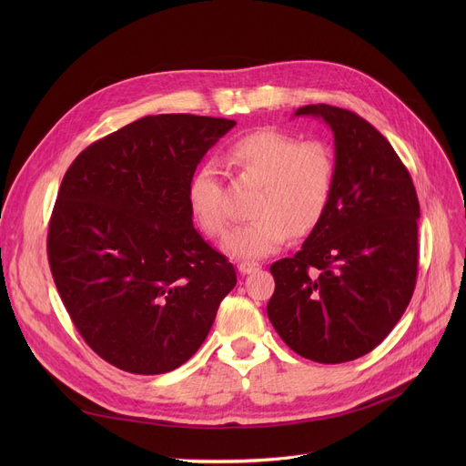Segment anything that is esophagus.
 <instances>
[{
	"instance_id": "esophagus-1",
	"label": "esophagus",
	"mask_w": 466,
	"mask_h": 466,
	"mask_svg": "<svg viewBox=\"0 0 466 466\" xmlns=\"http://www.w3.org/2000/svg\"><path fill=\"white\" fill-rule=\"evenodd\" d=\"M238 270H239L241 274H253V272L260 270V264H258V262H251V260H241V262L238 264Z\"/></svg>"
}]
</instances>
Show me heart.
Masks as SVG:
<instances>
[{
	"label": "heart",
	"mask_w": 466,
	"mask_h": 466,
	"mask_svg": "<svg viewBox=\"0 0 466 466\" xmlns=\"http://www.w3.org/2000/svg\"><path fill=\"white\" fill-rule=\"evenodd\" d=\"M228 160L243 176L258 181L249 223L236 227L225 251L238 258H262L295 236L309 234L325 217L334 190V157L323 141H299L279 130H257L228 147ZM194 223L209 238L225 234L228 194L211 164L194 171L187 187Z\"/></svg>",
	"instance_id": "heart-1"
}]
</instances>
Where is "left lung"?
<instances>
[{
    "instance_id": "left-lung-1",
    "label": "left lung",
    "mask_w": 466,
    "mask_h": 466,
    "mask_svg": "<svg viewBox=\"0 0 466 466\" xmlns=\"http://www.w3.org/2000/svg\"><path fill=\"white\" fill-rule=\"evenodd\" d=\"M334 134V190L302 249L270 266L268 317L304 359L338 364L380 346L418 278L420 200L390 143L353 111L304 106Z\"/></svg>"
}]
</instances>
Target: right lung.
Wrapping results in <instances>:
<instances>
[{"instance_id": "obj_1", "label": "right lung", "mask_w": 466, "mask_h": 466, "mask_svg": "<svg viewBox=\"0 0 466 466\" xmlns=\"http://www.w3.org/2000/svg\"><path fill=\"white\" fill-rule=\"evenodd\" d=\"M236 120L151 115L73 160L48 223L60 299L109 364L155 376L179 369L209 334L236 270L192 227L187 187Z\"/></svg>"}]
</instances>
